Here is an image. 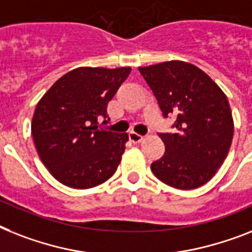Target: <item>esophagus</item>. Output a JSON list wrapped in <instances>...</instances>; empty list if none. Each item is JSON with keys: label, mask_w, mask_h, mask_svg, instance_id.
Instances as JSON below:
<instances>
[{"label": "esophagus", "mask_w": 252, "mask_h": 252, "mask_svg": "<svg viewBox=\"0 0 252 252\" xmlns=\"http://www.w3.org/2000/svg\"><path fill=\"white\" fill-rule=\"evenodd\" d=\"M128 136H130V140L132 141V143H140V141L144 139V136H141L140 134L135 132V131H131L130 134H128Z\"/></svg>", "instance_id": "esophagus-1"}]
</instances>
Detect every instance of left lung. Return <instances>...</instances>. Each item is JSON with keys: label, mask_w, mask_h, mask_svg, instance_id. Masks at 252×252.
Listing matches in <instances>:
<instances>
[{"label": "left lung", "mask_w": 252, "mask_h": 252, "mask_svg": "<svg viewBox=\"0 0 252 252\" xmlns=\"http://www.w3.org/2000/svg\"><path fill=\"white\" fill-rule=\"evenodd\" d=\"M172 134H159L165 155L151 165L157 179L176 189H194L213 178L233 139V117L225 94L202 69L182 60L139 66Z\"/></svg>", "instance_id": "left-lung-1"}]
</instances>
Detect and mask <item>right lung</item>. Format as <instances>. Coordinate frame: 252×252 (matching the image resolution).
<instances>
[{"mask_svg": "<svg viewBox=\"0 0 252 252\" xmlns=\"http://www.w3.org/2000/svg\"><path fill=\"white\" fill-rule=\"evenodd\" d=\"M130 72V66L76 68L60 77L37 103L33 141L58 182L87 189L116 172L128 135L104 130L97 121L108 118V103Z\"/></svg>", "mask_w": 252, "mask_h": 252, "instance_id": "right-lung-1", "label": "right lung"}]
</instances>
